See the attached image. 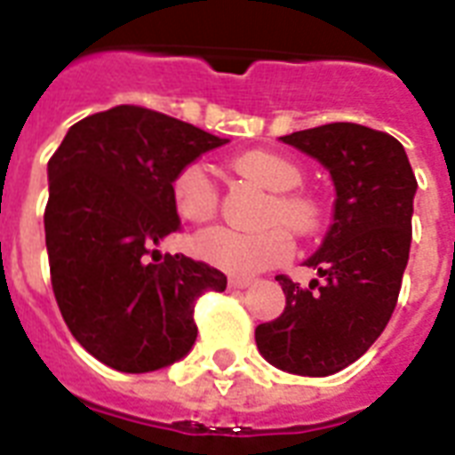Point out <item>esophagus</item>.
<instances>
[{
  "label": "esophagus",
  "instance_id": "34e87169",
  "mask_svg": "<svg viewBox=\"0 0 455 455\" xmlns=\"http://www.w3.org/2000/svg\"><path fill=\"white\" fill-rule=\"evenodd\" d=\"M250 283H252V278H243V276L228 278V285H231V288H248Z\"/></svg>",
  "mask_w": 455,
  "mask_h": 455
}]
</instances>
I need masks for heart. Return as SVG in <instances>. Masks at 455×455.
<instances>
[{
  "instance_id": "obj_1",
  "label": "heart",
  "mask_w": 455,
  "mask_h": 455,
  "mask_svg": "<svg viewBox=\"0 0 455 455\" xmlns=\"http://www.w3.org/2000/svg\"><path fill=\"white\" fill-rule=\"evenodd\" d=\"M231 164L238 174L252 179L267 191L278 193L276 203L271 207L274 220L285 221L298 234H311L318 227L321 212L316 203L302 193L292 191L302 184V170L291 157L264 148H252L238 153ZM172 200L179 217L193 224L207 221L217 212L220 193L205 164L191 163L184 170H179L172 181ZM193 248L196 255L217 269L228 271L234 276H255L259 271L288 262L295 252V241L291 231L281 224L257 234L217 227L203 231L193 241Z\"/></svg>"
}]
</instances>
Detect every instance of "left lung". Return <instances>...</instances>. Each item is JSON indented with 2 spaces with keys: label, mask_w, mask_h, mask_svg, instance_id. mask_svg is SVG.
<instances>
[{
  "label": "left lung",
  "mask_w": 455,
  "mask_h": 455,
  "mask_svg": "<svg viewBox=\"0 0 455 455\" xmlns=\"http://www.w3.org/2000/svg\"><path fill=\"white\" fill-rule=\"evenodd\" d=\"M281 141L331 172L335 210L321 248L304 262L321 283L299 288L276 276L285 309L257 325L255 342L271 366L323 378L366 354L395 311L418 181L403 146L363 124H321Z\"/></svg>",
  "instance_id": "1"
}]
</instances>
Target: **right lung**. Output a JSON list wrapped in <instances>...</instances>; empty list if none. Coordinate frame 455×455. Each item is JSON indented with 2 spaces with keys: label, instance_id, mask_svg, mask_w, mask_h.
<instances>
[{
  "label": "right lung",
  "instance_id": "add662e5",
  "mask_svg": "<svg viewBox=\"0 0 455 455\" xmlns=\"http://www.w3.org/2000/svg\"><path fill=\"white\" fill-rule=\"evenodd\" d=\"M220 139L139 106L75 123L53 153L44 210L52 285L63 321L92 356L151 373L191 352L196 299L227 276L184 255H160L181 227L172 181Z\"/></svg>",
  "mask_w": 455,
  "mask_h": 455
}]
</instances>
